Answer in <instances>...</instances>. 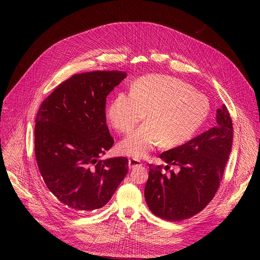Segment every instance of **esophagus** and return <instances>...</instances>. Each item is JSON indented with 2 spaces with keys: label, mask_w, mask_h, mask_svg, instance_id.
<instances>
[{
  "label": "esophagus",
  "mask_w": 260,
  "mask_h": 260,
  "mask_svg": "<svg viewBox=\"0 0 260 260\" xmlns=\"http://www.w3.org/2000/svg\"><path fill=\"white\" fill-rule=\"evenodd\" d=\"M138 166H142V163L140 160H137V159H129L128 160V168L129 169H134L136 167Z\"/></svg>",
  "instance_id": "esophagus-1"
}]
</instances>
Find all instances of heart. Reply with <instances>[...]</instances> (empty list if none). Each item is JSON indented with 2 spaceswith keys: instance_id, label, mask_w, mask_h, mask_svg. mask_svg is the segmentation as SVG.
<instances>
[{
  "instance_id": "heart-1",
  "label": "heart",
  "mask_w": 260,
  "mask_h": 260,
  "mask_svg": "<svg viewBox=\"0 0 260 260\" xmlns=\"http://www.w3.org/2000/svg\"><path fill=\"white\" fill-rule=\"evenodd\" d=\"M209 113V100L192 86L172 77L149 75L135 81L129 93L115 95L106 117L118 133L127 134L146 114L147 122L118 144L119 154L140 159L161 142L174 147L188 141Z\"/></svg>"
}]
</instances>
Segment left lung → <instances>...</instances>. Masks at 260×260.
I'll list each match as a JSON object with an SVG mask.
<instances>
[{
  "instance_id": "left-lung-1",
  "label": "left lung",
  "mask_w": 260,
  "mask_h": 260,
  "mask_svg": "<svg viewBox=\"0 0 260 260\" xmlns=\"http://www.w3.org/2000/svg\"><path fill=\"white\" fill-rule=\"evenodd\" d=\"M217 125L186 143L159 155L178 173L162 172V166L149 165L144 197L149 210L162 219L184 220L198 214L214 198L233 143V122L228 107L217 109Z\"/></svg>"
}]
</instances>
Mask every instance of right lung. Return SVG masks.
<instances>
[{
    "mask_svg": "<svg viewBox=\"0 0 260 260\" xmlns=\"http://www.w3.org/2000/svg\"><path fill=\"white\" fill-rule=\"evenodd\" d=\"M125 72L76 74L41 104L35 125V155L50 193L74 214L101 209L128 171L125 157L99 160L114 144L106 125V97Z\"/></svg>",
    "mask_w": 260,
    "mask_h": 260,
    "instance_id": "add662e5",
    "label": "right lung"
}]
</instances>
